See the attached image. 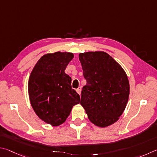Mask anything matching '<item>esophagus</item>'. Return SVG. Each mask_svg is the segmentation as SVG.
<instances>
[{
	"label": "esophagus",
	"mask_w": 157,
	"mask_h": 157,
	"mask_svg": "<svg viewBox=\"0 0 157 157\" xmlns=\"http://www.w3.org/2000/svg\"><path fill=\"white\" fill-rule=\"evenodd\" d=\"M76 92H77V93H78L79 95H80L81 94V87H79L78 88H77L76 89Z\"/></svg>",
	"instance_id": "obj_1"
}]
</instances>
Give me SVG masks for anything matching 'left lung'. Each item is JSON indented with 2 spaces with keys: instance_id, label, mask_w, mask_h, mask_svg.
Masks as SVG:
<instances>
[{
  "instance_id": "8db88e82",
  "label": "left lung",
  "mask_w": 157,
  "mask_h": 157,
  "mask_svg": "<svg viewBox=\"0 0 157 157\" xmlns=\"http://www.w3.org/2000/svg\"><path fill=\"white\" fill-rule=\"evenodd\" d=\"M87 84L81 92V105L95 125L105 128L123 114L128 101L130 85L119 63L104 52L79 54Z\"/></svg>"
}]
</instances>
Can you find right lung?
<instances>
[{
	"label": "right lung",
	"mask_w": 157,
	"mask_h": 157,
	"mask_svg": "<svg viewBox=\"0 0 157 157\" xmlns=\"http://www.w3.org/2000/svg\"><path fill=\"white\" fill-rule=\"evenodd\" d=\"M74 58L70 52L43 55L30 74L28 92L30 103L41 120L52 126L64 123L80 97L71 88V77L65 70Z\"/></svg>",
	"instance_id": "1"
}]
</instances>
